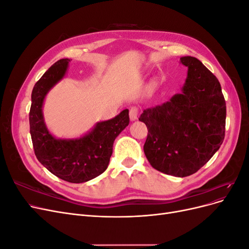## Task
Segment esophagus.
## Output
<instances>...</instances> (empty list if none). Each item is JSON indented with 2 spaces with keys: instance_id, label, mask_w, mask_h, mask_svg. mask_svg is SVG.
<instances>
[{
  "instance_id": "1",
  "label": "esophagus",
  "mask_w": 249,
  "mask_h": 249,
  "mask_svg": "<svg viewBox=\"0 0 249 249\" xmlns=\"http://www.w3.org/2000/svg\"><path fill=\"white\" fill-rule=\"evenodd\" d=\"M139 110L137 107H131L130 108V118L131 120H136L138 118Z\"/></svg>"
}]
</instances>
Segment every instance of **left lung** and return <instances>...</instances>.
Instances as JSON below:
<instances>
[{"label": "left lung", "instance_id": "obj_1", "mask_svg": "<svg viewBox=\"0 0 249 249\" xmlns=\"http://www.w3.org/2000/svg\"><path fill=\"white\" fill-rule=\"evenodd\" d=\"M188 67L182 92L161 106L143 111L147 126L144 154L152 166L184 178L200 169L224 139L227 106L219 81L198 59L186 56Z\"/></svg>", "mask_w": 249, "mask_h": 249}]
</instances>
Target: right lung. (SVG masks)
Returning <instances> with one entry per match:
<instances>
[{
    "mask_svg": "<svg viewBox=\"0 0 249 249\" xmlns=\"http://www.w3.org/2000/svg\"><path fill=\"white\" fill-rule=\"evenodd\" d=\"M70 59H60L36 82L32 90V104L29 113L30 134L34 153L38 161L53 175L70 183H84L107 169L113 152V143L129 124V110L99 123L84 137L61 140L49 133L42 116L44 96L67 70Z\"/></svg>",
    "mask_w": 249,
    "mask_h": 249,
    "instance_id": "1",
    "label": "right lung"
}]
</instances>
